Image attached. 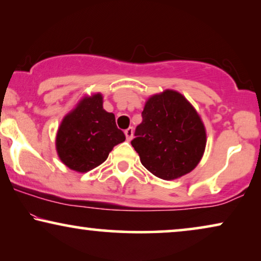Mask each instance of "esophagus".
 <instances>
[{
    "instance_id": "1",
    "label": "esophagus",
    "mask_w": 261,
    "mask_h": 261,
    "mask_svg": "<svg viewBox=\"0 0 261 261\" xmlns=\"http://www.w3.org/2000/svg\"><path fill=\"white\" fill-rule=\"evenodd\" d=\"M124 134H126V138H127V140L129 141L130 139H132V137H133V128H132V127L127 128V129L124 130Z\"/></svg>"
}]
</instances>
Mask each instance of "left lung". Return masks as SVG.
Masks as SVG:
<instances>
[{"instance_id":"left-lung-1","label":"left lung","mask_w":261,"mask_h":261,"mask_svg":"<svg viewBox=\"0 0 261 261\" xmlns=\"http://www.w3.org/2000/svg\"><path fill=\"white\" fill-rule=\"evenodd\" d=\"M132 146L140 162L158 178L171 180L191 172L201 162L206 134L191 103L174 90L151 96Z\"/></svg>"}]
</instances>
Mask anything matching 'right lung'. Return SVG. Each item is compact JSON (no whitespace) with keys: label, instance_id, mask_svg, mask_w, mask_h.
Returning a JSON list of instances; mask_svg holds the SVG:
<instances>
[{"label":"right lung","instance_id":"obj_1","mask_svg":"<svg viewBox=\"0 0 261 261\" xmlns=\"http://www.w3.org/2000/svg\"><path fill=\"white\" fill-rule=\"evenodd\" d=\"M124 140L115 115L103 109L102 95L95 94L82 98L64 117L57 132L56 148L69 169L84 173L101 165L114 146Z\"/></svg>","mask_w":261,"mask_h":261}]
</instances>
